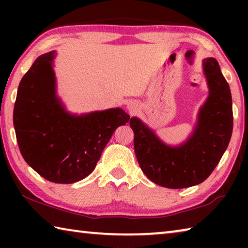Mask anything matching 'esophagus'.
Segmentation results:
<instances>
[{"label": "esophagus", "instance_id": "34e87169", "mask_svg": "<svg viewBox=\"0 0 248 248\" xmlns=\"http://www.w3.org/2000/svg\"><path fill=\"white\" fill-rule=\"evenodd\" d=\"M128 109L130 110V112H132V114H133L134 111H136V109H134V107H128Z\"/></svg>", "mask_w": 248, "mask_h": 248}]
</instances>
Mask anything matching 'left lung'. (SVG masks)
<instances>
[{
	"label": "left lung",
	"mask_w": 248,
	"mask_h": 248,
	"mask_svg": "<svg viewBox=\"0 0 248 248\" xmlns=\"http://www.w3.org/2000/svg\"><path fill=\"white\" fill-rule=\"evenodd\" d=\"M209 96L200 108L191 136L178 146L166 145L137 117L130 119L134 152L150 180L179 189L204 182L228 148L233 130L232 96L215 58L202 61Z\"/></svg>",
	"instance_id": "obj_1"
}]
</instances>
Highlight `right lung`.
<instances>
[{
    "mask_svg": "<svg viewBox=\"0 0 248 248\" xmlns=\"http://www.w3.org/2000/svg\"><path fill=\"white\" fill-rule=\"evenodd\" d=\"M56 52L37 58L19 83L13 121L20 153L49 182L72 184L94 170L115 130L130 116L121 108L71 115L56 95Z\"/></svg>",
    "mask_w": 248,
    "mask_h": 248,
    "instance_id": "add662e5",
    "label": "right lung"
}]
</instances>
